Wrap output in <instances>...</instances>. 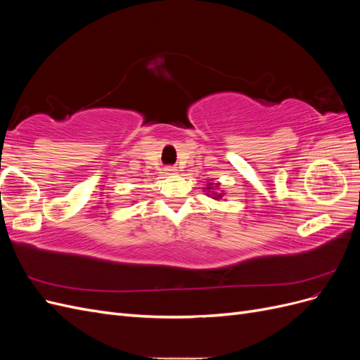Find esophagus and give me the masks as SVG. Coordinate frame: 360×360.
<instances>
[{
    "mask_svg": "<svg viewBox=\"0 0 360 360\" xmlns=\"http://www.w3.org/2000/svg\"><path fill=\"white\" fill-rule=\"evenodd\" d=\"M167 174H174V172H176L177 171V168L176 167H167Z\"/></svg>",
    "mask_w": 360,
    "mask_h": 360,
    "instance_id": "esophagus-1",
    "label": "esophagus"
}]
</instances>
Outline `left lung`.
I'll return each instance as SVG.
<instances>
[{"instance_id": "left-lung-1", "label": "left lung", "mask_w": 360, "mask_h": 360, "mask_svg": "<svg viewBox=\"0 0 360 360\" xmlns=\"http://www.w3.org/2000/svg\"><path fill=\"white\" fill-rule=\"evenodd\" d=\"M216 198H221V195H216Z\"/></svg>"}]
</instances>
